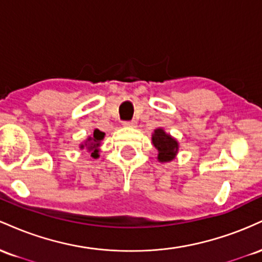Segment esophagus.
<instances>
[{
  "label": "esophagus",
  "instance_id": "esophagus-1",
  "mask_svg": "<svg viewBox=\"0 0 262 262\" xmlns=\"http://www.w3.org/2000/svg\"><path fill=\"white\" fill-rule=\"evenodd\" d=\"M137 121H128V122H124L123 123V125H124V127H129V128H135L137 127Z\"/></svg>",
  "mask_w": 262,
  "mask_h": 262
}]
</instances>
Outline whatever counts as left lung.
Here are the masks:
<instances>
[{"label":"left lung","instance_id":"left-lung-1","mask_svg":"<svg viewBox=\"0 0 262 262\" xmlns=\"http://www.w3.org/2000/svg\"><path fill=\"white\" fill-rule=\"evenodd\" d=\"M152 144L158 149V160L160 162H169L175 159L179 152V143L162 128L155 129L151 135Z\"/></svg>","mask_w":262,"mask_h":262}]
</instances>
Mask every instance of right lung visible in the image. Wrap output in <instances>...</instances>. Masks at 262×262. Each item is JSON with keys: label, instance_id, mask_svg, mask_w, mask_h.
<instances>
[{"label": "right lung", "instance_id": "add662e5", "mask_svg": "<svg viewBox=\"0 0 262 262\" xmlns=\"http://www.w3.org/2000/svg\"><path fill=\"white\" fill-rule=\"evenodd\" d=\"M103 138H104L103 132L98 130V129H95V132H93L91 137L87 138L85 143L81 144L80 149L86 148L89 151H91V156L93 159L100 158V146H101V141L103 140Z\"/></svg>", "mask_w": 262, "mask_h": 262}]
</instances>
